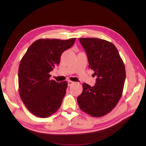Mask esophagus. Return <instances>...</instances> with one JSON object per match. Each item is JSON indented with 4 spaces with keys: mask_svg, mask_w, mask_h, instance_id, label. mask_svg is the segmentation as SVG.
Wrapping results in <instances>:
<instances>
[{
    "mask_svg": "<svg viewBox=\"0 0 146 146\" xmlns=\"http://www.w3.org/2000/svg\"><path fill=\"white\" fill-rule=\"evenodd\" d=\"M68 86H72L73 84L74 83H75V82H73V81H71V80H69L68 81Z\"/></svg>",
    "mask_w": 146,
    "mask_h": 146,
    "instance_id": "34e87169",
    "label": "esophagus"
}]
</instances>
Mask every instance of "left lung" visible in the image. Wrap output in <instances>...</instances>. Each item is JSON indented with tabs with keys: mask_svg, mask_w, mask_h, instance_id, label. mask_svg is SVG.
I'll list each match as a JSON object with an SVG mask.
<instances>
[{
	"mask_svg": "<svg viewBox=\"0 0 146 146\" xmlns=\"http://www.w3.org/2000/svg\"><path fill=\"white\" fill-rule=\"evenodd\" d=\"M87 54L89 67L97 75L95 85L83 83L77 97L82 111L91 117H103L115 108L122 95L125 78V66L113 43L96 38H80Z\"/></svg>",
	"mask_w": 146,
	"mask_h": 146,
	"instance_id": "obj_1",
	"label": "left lung"
}]
</instances>
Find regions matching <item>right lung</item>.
Instances as JSON below:
<instances>
[{"label": "right lung", "instance_id": "obj_1", "mask_svg": "<svg viewBox=\"0 0 146 146\" xmlns=\"http://www.w3.org/2000/svg\"><path fill=\"white\" fill-rule=\"evenodd\" d=\"M76 38H41L29 47L20 62L19 93L26 108L40 118L53 115L60 107L68 82L49 80V72L60 63L64 51Z\"/></svg>", "mask_w": 146, "mask_h": 146}]
</instances>
